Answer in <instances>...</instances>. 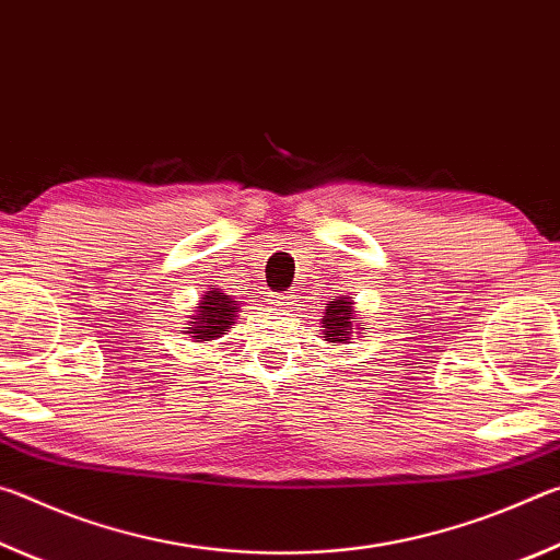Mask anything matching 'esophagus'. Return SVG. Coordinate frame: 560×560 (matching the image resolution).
<instances>
[{"mask_svg":"<svg viewBox=\"0 0 560 560\" xmlns=\"http://www.w3.org/2000/svg\"><path fill=\"white\" fill-rule=\"evenodd\" d=\"M296 301V293L293 291H287V293H273L271 296V303L273 306H281V308H291V303Z\"/></svg>","mask_w":560,"mask_h":560,"instance_id":"esophagus-1","label":"esophagus"}]
</instances>
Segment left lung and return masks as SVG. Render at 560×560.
<instances>
[{
	"label": "left lung",
	"instance_id": "8db88e82",
	"mask_svg": "<svg viewBox=\"0 0 560 560\" xmlns=\"http://www.w3.org/2000/svg\"><path fill=\"white\" fill-rule=\"evenodd\" d=\"M355 306L350 296H336L334 301L326 303V316L320 318L324 324V340L336 346L350 343V336L360 334V326L355 324Z\"/></svg>",
	"mask_w": 560,
	"mask_h": 560
}]
</instances>
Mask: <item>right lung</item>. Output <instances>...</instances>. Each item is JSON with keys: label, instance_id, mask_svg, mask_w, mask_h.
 <instances>
[{"label": "right lung", "instance_id": "add662e5", "mask_svg": "<svg viewBox=\"0 0 560 560\" xmlns=\"http://www.w3.org/2000/svg\"><path fill=\"white\" fill-rule=\"evenodd\" d=\"M240 301L222 293V289H210L202 293V301L195 306L192 320H187L189 338L202 343V340H217L222 338L226 330L236 324V314H240Z\"/></svg>", "mask_w": 560, "mask_h": 560}]
</instances>
